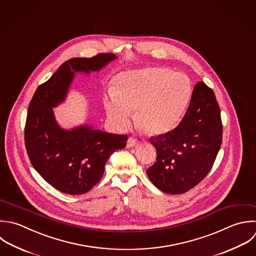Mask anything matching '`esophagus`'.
Instances as JSON below:
<instances>
[{
  "instance_id": "esophagus-1",
  "label": "esophagus",
  "mask_w": 256,
  "mask_h": 256,
  "mask_svg": "<svg viewBox=\"0 0 256 256\" xmlns=\"http://www.w3.org/2000/svg\"><path fill=\"white\" fill-rule=\"evenodd\" d=\"M138 144V140L132 136H130V138L128 140V142H126V146L128 148H132V146H136V144Z\"/></svg>"
}]
</instances>
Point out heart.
<instances>
[{"label": "heart", "mask_w": 256, "mask_h": 256, "mask_svg": "<svg viewBox=\"0 0 256 256\" xmlns=\"http://www.w3.org/2000/svg\"><path fill=\"white\" fill-rule=\"evenodd\" d=\"M190 80L164 68L120 72L104 100L106 114L118 128H126L136 112V122L150 134L172 132L182 120L192 98Z\"/></svg>", "instance_id": "1"}]
</instances>
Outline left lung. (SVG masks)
<instances>
[{"mask_svg":"<svg viewBox=\"0 0 256 256\" xmlns=\"http://www.w3.org/2000/svg\"><path fill=\"white\" fill-rule=\"evenodd\" d=\"M150 142L158 156L146 174L158 190L180 194L198 186L210 172L222 142L220 108L214 90L198 82L182 120Z\"/></svg>","mask_w":256,"mask_h":256,"instance_id":"left-lung-1","label":"left lung"}]
</instances>
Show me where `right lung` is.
<instances>
[{"instance_id": "obj_1", "label": "right lung", "mask_w": 256, "mask_h": 256, "mask_svg": "<svg viewBox=\"0 0 256 256\" xmlns=\"http://www.w3.org/2000/svg\"><path fill=\"white\" fill-rule=\"evenodd\" d=\"M114 54L72 58L36 90L28 108L24 146L34 168L56 190L80 196L102 178L104 166L118 150L126 148L128 136L108 134L90 126L64 130L56 124L52 108L62 102L76 72L100 70L116 60Z\"/></svg>"}]
</instances>
